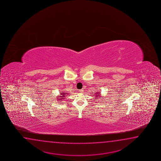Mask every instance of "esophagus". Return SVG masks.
<instances>
[{
    "label": "esophagus",
    "mask_w": 161,
    "mask_h": 161,
    "mask_svg": "<svg viewBox=\"0 0 161 161\" xmlns=\"http://www.w3.org/2000/svg\"><path fill=\"white\" fill-rule=\"evenodd\" d=\"M79 92H83V89H82V90H79Z\"/></svg>",
    "instance_id": "34e87169"
}]
</instances>
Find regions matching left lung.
I'll return each mask as SVG.
<instances>
[{"instance_id": "obj_1", "label": "left lung", "mask_w": 161, "mask_h": 161, "mask_svg": "<svg viewBox=\"0 0 161 161\" xmlns=\"http://www.w3.org/2000/svg\"><path fill=\"white\" fill-rule=\"evenodd\" d=\"M99 93H100V92H98V93H97H97H95V94H97V95H95V96H96V97H96V98H98V97H100V96H101V95L98 94H99Z\"/></svg>"}]
</instances>
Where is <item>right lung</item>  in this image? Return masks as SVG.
Listing matches in <instances>:
<instances>
[{
    "mask_svg": "<svg viewBox=\"0 0 161 161\" xmlns=\"http://www.w3.org/2000/svg\"><path fill=\"white\" fill-rule=\"evenodd\" d=\"M60 95H62V96H60V97H58V98H57V100L58 101H62V100L64 99V98H65V96L66 95H67V93L66 92H60Z\"/></svg>",
    "mask_w": 161,
    "mask_h": 161,
    "instance_id": "1",
    "label": "right lung"
}]
</instances>
